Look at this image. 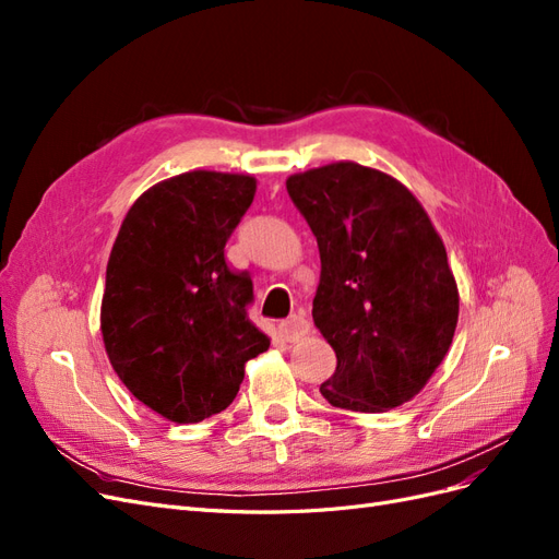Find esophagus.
<instances>
[{"label": "esophagus", "mask_w": 559, "mask_h": 559, "mask_svg": "<svg viewBox=\"0 0 559 559\" xmlns=\"http://www.w3.org/2000/svg\"><path fill=\"white\" fill-rule=\"evenodd\" d=\"M308 331H310V324L302 314H292L289 319H284L280 324V335L286 343H298L300 337L308 335Z\"/></svg>", "instance_id": "esophagus-1"}]
</instances>
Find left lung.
<instances>
[{
	"instance_id": "left-lung-1",
	"label": "left lung",
	"mask_w": 559,
	"mask_h": 559,
	"mask_svg": "<svg viewBox=\"0 0 559 559\" xmlns=\"http://www.w3.org/2000/svg\"><path fill=\"white\" fill-rule=\"evenodd\" d=\"M286 191L319 247L312 319L337 359L321 396L354 413L399 408L441 366L460 319L441 235L408 186L376 167H312Z\"/></svg>"
}]
</instances>
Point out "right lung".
Returning <instances> with one entry per match:
<instances>
[{"label": "right lung", "mask_w": 559, "mask_h": 559, "mask_svg": "<svg viewBox=\"0 0 559 559\" xmlns=\"http://www.w3.org/2000/svg\"><path fill=\"white\" fill-rule=\"evenodd\" d=\"M257 177L193 170L146 189L107 263L99 329L116 376L160 417L195 425L226 411L245 364L270 347L247 317L251 277L226 242Z\"/></svg>", "instance_id": "add662e5"}]
</instances>
